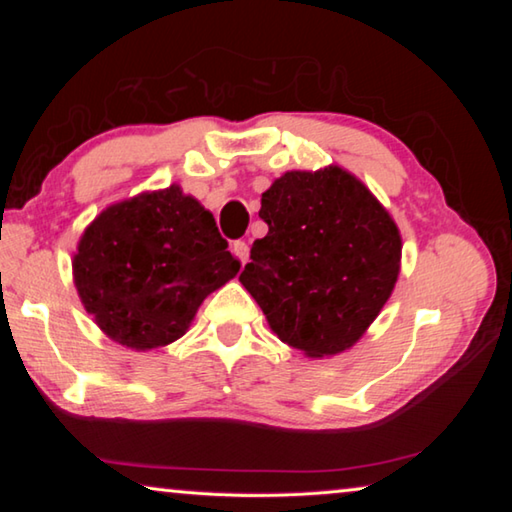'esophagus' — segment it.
<instances>
[{
    "mask_svg": "<svg viewBox=\"0 0 512 512\" xmlns=\"http://www.w3.org/2000/svg\"><path fill=\"white\" fill-rule=\"evenodd\" d=\"M232 253H235L241 259V264H246L248 257H250V248H248L246 241H235V244H232Z\"/></svg>",
    "mask_w": 512,
    "mask_h": 512,
    "instance_id": "obj_1",
    "label": "esophagus"
}]
</instances>
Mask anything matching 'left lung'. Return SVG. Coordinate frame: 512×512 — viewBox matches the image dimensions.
Here are the masks:
<instances>
[{
    "instance_id": "8db88e82",
    "label": "left lung",
    "mask_w": 512,
    "mask_h": 512,
    "mask_svg": "<svg viewBox=\"0 0 512 512\" xmlns=\"http://www.w3.org/2000/svg\"><path fill=\"white\" fill-rule=\"evenodd\" d=\"M266 237L239 275L268 325L307 357L357 343L391 298L402 239L368 187L339 167L287 171L262 194Z\"/></svg>"
}]
</instances>
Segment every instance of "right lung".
<instances>
[{
	"mask_svg": "<svg viewBox=\"0 0 512 512\" xmlns=\"http://www.w3.org/2000/svg\"><path fill=\"white\" fill-rule=\"evenodd\" d=\"M239 268L214 216L171 185L103 210L81 237L74 282L112 341L153 350L180 339Z\"/></svg>",
	"mask_w": 512,
	"mask_h": 512,
	"instance_id": "1",
	"label": "right lung"
}]
</instances>
